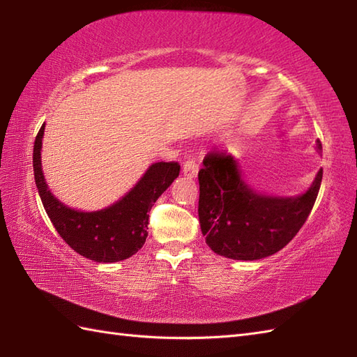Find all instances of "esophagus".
I'll return each instance as SVG.
<instances>
[{
    "label": "esophagus",
    "instance_id": "34e87169",
    "mask_svg": "<svg viewBox=\"0 0 357 357\" xmlns=\"http://www.w3.org/2000/svg\"><path fill=\"white\" fill-rule=\"evenodd\" d=\"M199 170V164L196 162V159L193 158H187L185 162L183 164V173L187 178H195L198 174Z\"/></svg>",
    "mask_w": 357,
    "mask_h": 357
}]
</instances>
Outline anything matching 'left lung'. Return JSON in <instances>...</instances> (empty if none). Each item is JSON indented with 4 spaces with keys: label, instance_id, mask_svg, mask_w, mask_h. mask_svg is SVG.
Masks as SVG:
<instances>
[{
    "label": "left lung",
    "instance_id": "obj_1",
    "mask_svg": "<svg viewBox=\"0 0 357 357\" xmlns=\"http://www.w3.org/2000/svg\"><path fill=\"white\" fill-rule=\"evenodd\" d=\"M317 150L322 144L317 139ZM199 179V224L207 245L216 255L256 261L278 253L290 242L312 211L322 183L317 172L305 193L290 198L256 193L241 176L227 151H210Z\"/></svg>",
    "mask_w": 357,
    "mask_h": 357
}]
</instances>
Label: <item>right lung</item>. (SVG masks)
Masks as SVG:
<instances>
[{
	"label": "right lung",
	"instance_id": "add662e5",
	"mask_svg": "<svg viewBox=\"0 0 357 357\" xmlns=\"http://www.w3.org/2000/svg\"><path fill=\"white\" fill-rule=\"evenodd\" d=\"M44 127L33 146V173L45 213L67 244L95 262H118L133 256L144 245L149 230V211L178 178V162L151 164L130 192L110 207L79 211L58 201L45 184L41 167Z\"/></svg>",
	"mask_w": 357,
	"mask_h": 357
}]
</instances>
